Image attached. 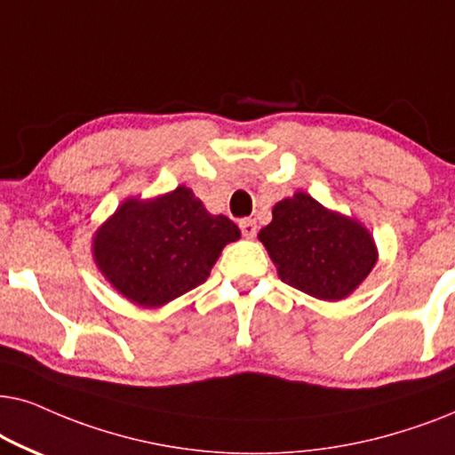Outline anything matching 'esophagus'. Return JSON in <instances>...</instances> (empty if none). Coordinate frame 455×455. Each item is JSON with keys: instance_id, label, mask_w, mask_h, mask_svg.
I'll return each instance as SVG.
<instances>
[{"instance_id": "obj_1", "label": "esophagus", "mask_w": 455, "mask_h": 455, "mask_svg": "<svg viewBox=\"0 0 455 455\" xmlns=\"http://www.w3.org/2000/svg\"><path fill=\"white\" fill-rule=\"evenodd\" d=\"M239 228H241V233H243V237H247V239H253L258 233V224H256V220H251V218H243V220L239 222Z\"/></svg>"}]
</instances>
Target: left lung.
Here are the masks:
<instances>
[{
	"mask_svg": "<svg viewBox=\"0 0 455 455\" xmlns=\"http://www.w3.org/2000/svg\"><path fill=\"white\" fill-rule=\"evenodd\" d=\"M258 239L283 283L324 301L347 298L377 264L372 235L358 220L301 191L272 208V222Z\"/></svg>",
	"mask_w": 455,
	"mask_h": 455,
	"instance_id": "obj_1",
	"label": "left lung"
}]
</instances>
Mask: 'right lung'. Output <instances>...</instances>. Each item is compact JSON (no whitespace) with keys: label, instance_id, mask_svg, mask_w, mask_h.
<instances>
[{"label":"right lung","instance_id":"right-lung-1","mask_svg":"<svg viewBox=\"0 0 455 455\" xmlns=\"http://www.w3.org/2000/svg\"><path fill=\"white\" fill-rule=\"evenodd\" d=\"M241 237L231 218L210 214L187 187L156 199L129 197L97 228L93 258L112 287L160 307L210 276L222 247Z\"/></svg>","mask_w":455,"mask_h":455}]
</instances>
